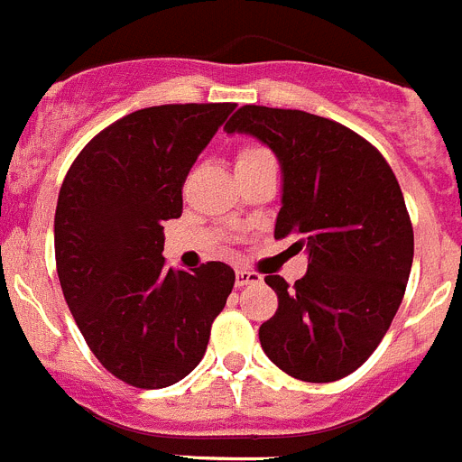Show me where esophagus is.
Masks as SVG:
<instances>
[{
	"label": "esophagus",
	"mask_w": 462,
	"mask_h": 462,
	"mask_svg": "<svg viewBox=\"0 0 462 462\" xmlns=\"http://www.w3.org/2000/svg\"><path fill=\"white\" fill-rule=\"evenodd\" d=\"M261 274L259 273H252V270H238L236 273V286L238 289H245V286H249V283H259L261 282Z\"/></svg>",
	"instance_id": "1"
}]
</instances>
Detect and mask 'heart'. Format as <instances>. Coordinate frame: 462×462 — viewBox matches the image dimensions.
Here are the masks:
<instances>
[{
	"instance_id": "heart-1",
	"label": "heart",
	"mask_w": 462,
	"mask_h": 462,
	"mask_svg": "<svg viewBox=\"0 0 462 462\" xmlns=\"http://www.w3.org/2000/svg\"><path fill=\"white\" fill-rule=\"evenodd\" d=\"M273 153L263 146H243L238 151V160H236V167H245V164L261 162V160H270Z\"/></svg>"
}]
</instances>
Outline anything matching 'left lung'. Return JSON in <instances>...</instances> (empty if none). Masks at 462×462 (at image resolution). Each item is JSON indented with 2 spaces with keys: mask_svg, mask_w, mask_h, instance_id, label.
Wrapping results in <instances>:
<instances>
[{
  "mask_svg": "<svg viewBox=\"0 0 462 462\" xmlns=\"http://www.w3.org/2000/svg\"><path fill=\"white\" fill-rule=\"evenodd\" d=\"M224 130L273 148L283 173L274 238L309 254L293 286L265 277L279 307L261 346L304 383L346 378L378 348L408 286L414 234L399 180L374 143L316 114L245 105Z\"/></svg>",
  "mask_w": 462,
  "mask_h": 462,
  "instance_id": "1",
  "label": "left lung"
}]
</instances>
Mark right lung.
<instances>
[{"mask_svg": "<svg viewBox=\"0 0 462 462\" xmlns=\"http://www.w3.org/2000/svg\"><path fill=\"white\" fill-rule=\"evenodd\" d=\"M236 103L137 109L79 151L59 189L54 256L68 309L118 380L162 389L208 348L236 273L208 261L164 265V226L183 213V183Z\"/></svg>", "mask_w": 462, "mask_h": 462, "instance_id": "1", "label": "right lung"}]
</instances>
